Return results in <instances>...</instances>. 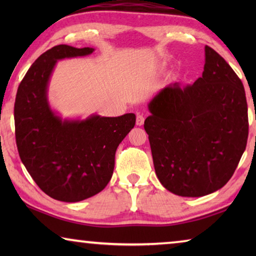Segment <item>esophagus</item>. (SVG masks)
<instances>
[{
	"mask_svg": "<svg viewBox=\"0 0 256 256\" xmlns=\"http://www.w3.org/2000/svg\"><path fill=\"white\" fill-rule=\"evenodd\" d=\"M144 116L141 115V114H138L136 116V125H138V126H142V125H144Z\"/></svg>",
	"mask_w": 256,
	"mask_h": 256,
	"instance_id": "1",
	"label": "esophagus"
}]
</instances>
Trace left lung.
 I'll use <instances>...</instances> for the list:
<instances>
[{"instance_id":"8db88e82","label":"left lung","mask_w":256,"mask_h":256,"mask_svg":"<svg viewBox=\"0 0 256 256\" xmlns=\"http://www.w3.org/2000/svg\"><path fill=\"white\" fill-rule=\"evenodd\" d=\"M202 76L192 86L172 84L148 104L144 120L160 183L180 196L198 198L222 188L244 154L248 102L242 81L206 46Z\"/></svg>"}]
</instances>
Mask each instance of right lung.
<instances>
[{"mask_svg":"<svg viewBox=\"0 0 256 256\" xmlns=\"http://www.w3.org/2000/svg\"><path fill=\"white\" fill-rule=\"evenodd\" d=\"M92 47L54 46L34 60L18 88L16 140L26 170L55 200L79 202L106 188L118 144L136 125L133 112L62 118L50 107L48 86L58 60L92 54Z\"/></svg>","mask_w":256,"mask_h":256,"instance_id":"add662e5","label":"right lung"}]
</instances>
